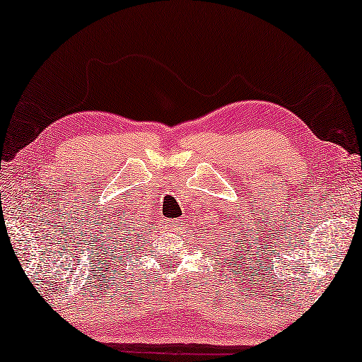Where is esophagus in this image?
I'll return each instance as SVG.
<instances>
[{
  "label": "esophagus",
  "mask_w": 362,
  "mask_h": 362,
  "mask_svg": "<svg viewBox=\"0 0 362 362\" xmlns=\"http://www.w3.org/2000/svg\"><path fill=\"white\" fill-rule=\"evenodd\" d=\"M165 228H167V230H169V231L177 233V231H179V221L167 220V221H165Z\"/></svg>",
  "instance_id": "esophagus-1"
}]
</instances>
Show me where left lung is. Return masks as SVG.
<instances>
[{"instance_id":"8db88e82","label":"left lung","mask_w":362,"mask_h":362,"mask_svg":"<svg viewBox=\"0 0 362 362\" xmlns=\"http://www.w3.org/2000/svg\"><path fill=\"white\" fill-rule=\"evenodd\" d=\"M236 256H238V254H236Z\"/></svg>"}]
</instances>
